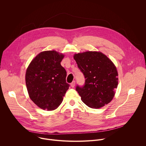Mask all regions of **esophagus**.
<instances>
[{"instance_id": "obj_1", "label": "esophagus", "mask_w": 146, "mask_h": 146, "mask_svg": "<svg viewBox=\"0 0 146 146\" xmlns=\"http://www.w3.org/2000/svg\"><path fill=\"white\" fill-rule=\"evenodd\" d=\"M75 84H76V81H72V82L71 84H70L71 87H73V88L75 86Z\"/></svg>"}]
</instances>
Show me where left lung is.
<instances>
[{"instance_id":"8db88e82","label":"left lung","mask_w":146,"mask_h":146,"mask_svg":"<svg viewBox=\"0 0 146 146\" xmlns=\"http://www.w3.org/2000/svg\"><path fill=\"white\" fill-rule=\"evenodd\" d=\"M74 59L86 78L76 91L87 106L99 109L110 103L118 86V73L112 61L100 52L76 54Z\"/></svg>"}]
</instances>
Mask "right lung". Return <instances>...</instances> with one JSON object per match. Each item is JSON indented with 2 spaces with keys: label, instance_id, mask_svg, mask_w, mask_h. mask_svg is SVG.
<instances>
[{
  "label": "right lung",
  "instance_id": "1",
  "mask_svg": "<svg viewBox=\"0 0 146 146\" xmlns=\"http://www.w3.org/2000/svg\"><path fill=\"white\" fill-rule=\"evenodd\" d=\"M64 57L54 50L43 51L27 68L25 81L29 97L43 110L56 109L70 86L66 81V71L60 65Z\"/></svg>",
  "mask_w": 146,
  "mask_h": 146
}]
</instances>
